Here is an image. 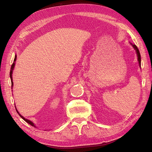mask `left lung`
<instances>
[{
	"label": "left lung",
	"mask_w": 152,
	"mask_h": 152,
	"mask_svg": "<svg viewBox=\"0 0 152 152\" xmlns=\"http://www.w3.org/2000/svg\"><path fill=\"white\" fill-rule=\"evenodd\" d=\"M130 44L132 45V47L134 48V49L136 50L137 56V61H138V62H139L140 66H141V55H140V51H139V49H138V48H137V46L135 44H132L131 43H130Z\"/></svg>",
	"instance_id": "obj_1"
}]
</instances>
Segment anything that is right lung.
I'll list each match as a JSON object with an SVG mask.
<instances>
[{
	"mask_svg": "<svg viewBox=\"0 0 152 152\" xmlns=\"http://www.w3.org/2000/svg\"><path fill=\"white\" fill-rule=\"evenodd\" d=\"M16 55L15 56V59H14V63L12 64V65H11V70H10V78H11V87H12V86H13V82H12V71H13V70H14V68H15V61H16ZM12 89V88H11ZM16 111H17V112H18V113L19 114V115L23 119V120L25 121V122H26L27 123H28L29 124H30L31 126H34V127H36L35 125H34V124L31 121H30V120H28V119H26L25 118H24L23 117L22 115H21L19 113V112H18V110H17V109L16 108Z\"/></svg>",
	"mask_w": 152,
	"mask_h": 152,
	"instance_id": "1",
	"label": "right lung"
}]
</instances>
